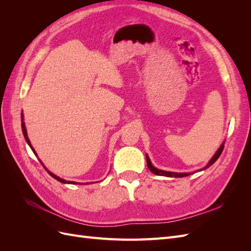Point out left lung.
Wrapping results in <instances>:
<instances>
[{"label": "left lung", "mask_w": 251, "mask_h": 251, "mask_svg": "<svg viewBox=\"0 0 251 251\" xmlns=\"http://www.w3.org/2000/svg\"><path fill=\"white\" fill-rule=\"evenodd\" d=\"M224 143H225V142L223 141V143L221 144V146H220V148L218 149V151H216L215 155L211 157V159L208 161V163H207L206 165H205L203 169H200L199 171H195L194 173L201 172V171L206 170V169L209 168L210 165L214 164V163L218 160V158L220 157V155L222 154V151H223V149H224ZM146 158H147V164H148L149 170H150L151 173H153V174L158 175V176H165V177H171V178H182V177H186V176H189V175L194 174V173H176V172H168V171L159 170V169L155 168V166H154L153 164H151V160H150V158H149L148 155H146Z\"/></svg>", "instance_id": "left-lung-1"}]
</instances>
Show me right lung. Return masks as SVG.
I'll return each mask as SVG.
<instances>
[{
    "mask_svg": "<svg viewBox=\"0 0 251 251\" xmlns=\"http://www.w3.org/2000/svg\"><path fill=\"white\" fill-rule=\"evenodd\" d=\"M21 117H22V131H23V134H24V137H25V139H26V142L28 143V146L31 148V150H32V151L34 153V155L35 156H37L36 155V151H34V149H33V147L31 146V142H30V140H29V138H28V135H27V130H26V126H25V123H24V115H23V113H22V115H21ZM40 160V159H39ZM40 162L42 163V165L44 166V169L46 170L48 173H49V175L51 177H53L54 179H56L57 181H59V182H62V183H65V184H88V183H90V182H87V183H79V182H74V181H67V180H65V179H62V178H59L58 176H56V175H54L53 173H51L50 171H48L47 170V168L46 166H45L44 164H43V162H42V160H40ZM91 183H93V182H91Z\"/></svg>",
    "mask_w": 251,
    "mask_h": 251,
    "instance_id": "add662e5",
    "label": "right lung"
}]
</instances>
